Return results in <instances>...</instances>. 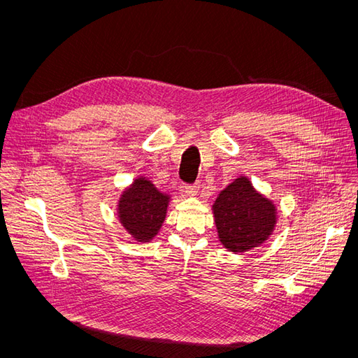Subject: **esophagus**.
<instances>
[{
	"label": "esophagus",
	"mask_w": 358,
	"mask_h": 358,
	"mask_svg": "<svg viewBox=\"0 0 358 358\" xmlns=\"http://www.w3.org/2000/svg\"><path fill=\"white\" fill-rule=\"evenodd\" d=\"M199 183H194V185H185V188H183V191H185V194H188V196H196V194L199 192Z\"/></svg>",
	"instance_id": "34e87169"
}]
</instances>
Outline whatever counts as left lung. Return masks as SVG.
<instances>
[{
	"label": "left lung",
	"instance_id": "obj_1",
	"mask_svg": "<svg viewBox=\"0 0 358 358\" xmlns=\"http://www.w3.org/2000/svg\"><path fill=\"white\" fill-rule=\"evenodd\" d=\"M221 243L231 252H245L264 243L276 225V208L257 192L245 176L234 179L212 206Z\"/></svg>",
	"mask_w": 358,
	"mask_h": 358
}]
</instances>
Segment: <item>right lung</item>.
<instances>
[{"instance_id":"1","label":"right lung","mask_w":358,"mask_h":358,"mask_svg":"<svg viewBox=\"0 0 358 358\" xmlns=\"http://www.w3.org/2000/svg\"><path fill=\"white\" fill-rule=\"evenodd\" d=\"M170 196L162 194L146 178H137L117 203V218L137 242H149L166 220Z\"/></svg>"}]
</instances>
